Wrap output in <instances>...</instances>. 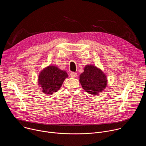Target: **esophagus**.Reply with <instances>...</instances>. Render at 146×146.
Masks as SVG:
<instances>
[{
  "instance_id": "34e87169",
  "label": "esophagus",
  "mask_w": 146,
  "mask_h": 146,
  "mask_svg": "<svg viewBox=\"0 0 146 146\" xmlns=\"http://www.w3.org/2000/svg\"><path fill=\"white\" fill-rule=\"evenodd\" d=\"M70 76H71L72 77H77V73H74V72H72V73H70Z\"/></svg>"
}]
</instances>
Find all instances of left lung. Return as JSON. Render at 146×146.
Listing matches in <instances>:
<instances>
[{"label": "left lung", "mask_w": 146, "mask_h": 146, "mask_svg": "<svg viewBox=\"0 0 146 146\" xmlns=\"http://www.w3.org/2000/svg\"><path fill=\"white\" fill-rule=\"evenodd\" d=\"M79 78L82 88L91 95H98L105 90L108 85V81L105 73L92 65H87Z\"/></svg>", "instance_id": "left-lung-1"}]
</instances>
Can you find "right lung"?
<instances>
[{"label":"right lung","instance_id":"1","mask_svg":"<svg viewBox=\"0 0 146 146\" xmlns=\"http://www.w3.org/2000/svg\"><path fill=\"white\" fill-rule=\"evenodd\" d=\"M67 77L68 75L65 70H62L54 65H49L40 72L38 85L44 94L52 95L60 89Z\"/></svg>","mask_w":146,"mask_h":146}]
</instances>
